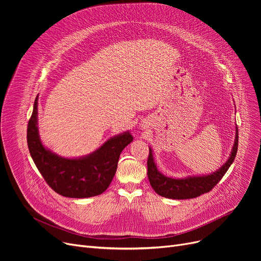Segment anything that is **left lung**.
Listing matches in <instances>:
<instances>
[{
  "label": "left lung",
  "instance_id": "obj_1",
  "mask_svg": "<svg viewBox=\"0 0 261 261\" xmlns=\"http://www.w3.org/2000/svg\"><path fill=\"white\" fill-rule=\"evenodd\" d=\"M238 150V128L236 130V140L231 154L224 165L216 172L204 176H189L186 179H171L163 175L156 168L153 161L151 149H149V155L147 160V175L155 193L162 197L183 200L197 198L210 191L220 182L227 169L234 162Z\"/></svg>",
  "mask_w": 261,
  "mask_h": 261
}]
</instances>
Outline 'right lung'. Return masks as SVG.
I'll use <instances>...</instances> for the list:
<instances>
[{
  "instance_id": "add662e5",
  "label": "right lung",
  "mask_w": 261,
  "mask_h": 261,
  "mask_svg": "<svg viewBox=\"0 0 261 261\" xmlns=\"http://www.w3.org/2000/svg\"><path fill=\"white\" fill-rule=\"evenodd\" d=\"M38 97L27 126V145L34 163L47 185L67 198L98 196L109 187L116 172L122 149L133 138L129 132L114 136L98 150L81 159H63L45 149L40 142L37 114Z\"/></svg>"
}]
</instances>
